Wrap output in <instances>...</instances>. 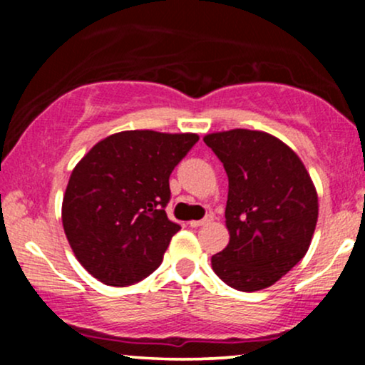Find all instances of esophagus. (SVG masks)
Listing matches in <instances>:
<instances>
[{
    "instance_id": "esophagus-1",
    "label": "esophagus",
    "mask_w": 365,
    "mask_h": 365,
    "mask_svg": "<svg viewBox=\"0 0 365 365\" xmlns=\"http://www.w3.org/2000/svg\"><path fill=\"white\" fill-rule=\"evenodd\" d=\"M211 221H212V215H207L206 217H202V220H192V221H188V225H190L192 228H197V226H204V225L211 223Z\"/></svg>"
}]
</instances>
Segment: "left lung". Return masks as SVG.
Masks as SVG:
<instances>
[{"label": "left lung", "mask_w": 365, "mask_h": 365, "mask_svg": "<svg viewBox=\"0 0 365 365\" xmlns=\"http://www.w3.org/2000/svg\"><path fill=\"white\" fill-rule=\"evenodd\" d=\"M228 175L230 242L211 257L228 287H271L307 254L317 223V192L304 163L284 142L259 130L204 137Z\"/></svg>", "instance_id": "left-lung-1"}]
</instances>
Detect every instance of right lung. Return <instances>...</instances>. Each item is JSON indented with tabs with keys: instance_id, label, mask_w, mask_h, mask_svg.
<instances>
[{
	"instance_id": "1",
	"label": "right lung",
	"mask_w": 365,
	"mask_h": 365,
	"mask_svg": "<svg viewBox=\"0 0 365 365\" xmlns=\"http://www.w3.org/2000/svg\"><path fill=\"white\" fill-rule=\"evenodd\" d=\"M197 133L127 130L99 140L77 163L61 221L75 257L99 282L127 287L161 264L180 230L166 216L170 175Z\"/></svg>"
}]
</instances>
